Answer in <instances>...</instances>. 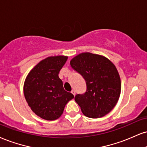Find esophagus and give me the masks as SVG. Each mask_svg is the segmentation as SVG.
<instances>
[{"mask_svg":"<svg viewBox=\"0 0 147 147\" xmlns=\"http://www.w3.org/2000/svg\"><path fill=\"white\" fill-rule=\"evenodd\" d=\"M71 93L72 94L74 95V96H75V91L74 90H72V91H71Z\"/></svg>","mask_w":147,"mask_h":147,"instance_id":"obj_1","label":"esophagus"}]
</instances>
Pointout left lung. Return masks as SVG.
<instances>
[{"mask_svg":"<svg viewBox=\"0 0 147 147\" xmlns=\"http://www.w3.org/2000/svg\"><path fill=\"white\" fill-rule=\"evenodd\" d=\"M70 63L86 83V92L75 97L83 114L98 118L111 112L119 99L121 90V78L114 63L105 57L91 53L79 54Z\"/></svg>","mask_w":147,"mask_h":147,"instance_id":"8db88e82","label":"left lung"}]
</instances>
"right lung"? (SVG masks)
<instances>
[{
	"label": "right lung",
	"mask_w": 147,
	"mask_h": 147,
	"mask_svg": "<svg viewBox=\"0 0 147 147\" xmlns=\"http://www.w3.org/2000/svg\"><path fill=\"white\" fill-rule=\"evenodd\" d=\"M68 57H49L33 68L25 79L24 94L28 105L37 116L47 121H55L63 114L72 93L63 89L59 72Z\"/></svg>",
	"instance_id": "obj_1"
}]
</instances>
